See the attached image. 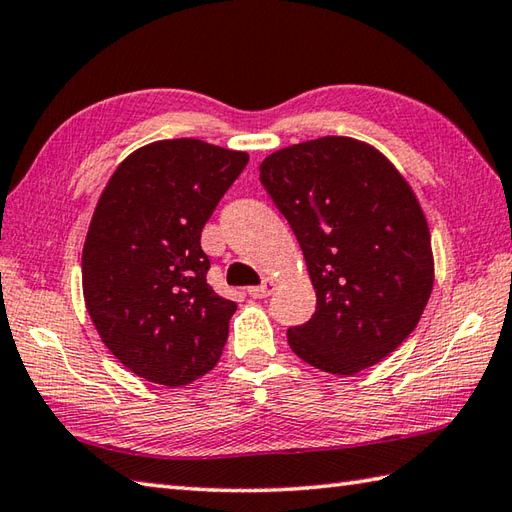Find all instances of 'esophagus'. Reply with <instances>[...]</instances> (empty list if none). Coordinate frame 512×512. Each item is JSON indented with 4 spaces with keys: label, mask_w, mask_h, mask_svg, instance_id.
Wrapping results in <instances>:
<instances>
[{
    "label": "esophagus",
    "mask_w": 512,
    "mask_h": 512,
    "mask_svg": "<svg viewBox=\"0 0 512 512\" xmlns=\"http://www.w3.org/2000/svg\"><path fill=\"white\" fill-rule=\"evenodd\" d=\"M275 288H277V281H275L273 277H266V279L262 281V286H253V288H248V295L253 297V299H264V297H270V295H273Z\"/></svg>",
    "instance_id": "34e87169"
}]
</instances>
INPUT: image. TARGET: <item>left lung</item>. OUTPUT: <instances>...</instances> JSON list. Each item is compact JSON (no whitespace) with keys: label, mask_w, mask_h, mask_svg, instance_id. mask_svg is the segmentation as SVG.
Returning a JSON list of instances; mask_svg holds the SVG:
<instances>
[{"label":"left lung","mask_w":512,"mask_h":512,"mask_svg":"<svg viewBox=\"0 0 512 512\" xmlns=\"http://www.w3.org/2000/svg\"><path fill=\"white\" fill-rule=\"evenodd\" d=\"M259 180L284 213L317 292L288 345L321 372L354 376L416 330L433 288L431 233L416 193L372 145L323 136L264 158Z\"/></svg>","instance_id":"left-lung-1"}]
</instances>
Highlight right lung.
I'll use <instances>...</instances> for the list:
<instances>
[{
	"label": "right lung",
	"mask_w": 512,
	"mask_h": 512,
	"mask_svg": "<svg viewBox=\"0 0 512 512\" xmlns=\"http://www.w3.org/2000/svg\"><path fill=\"white\" fill-rule=\"evenodd\" d=\"M248 162L195 138L158 140L112 173L85 237L83 297L118 361L182 387L217 365L237 310L206 284L204 224Z\"/></svg>",
	"instance_id": "add662e5"
}]
</instances>
